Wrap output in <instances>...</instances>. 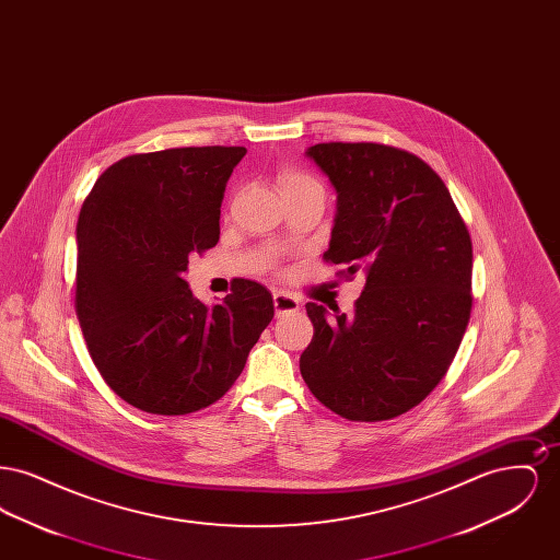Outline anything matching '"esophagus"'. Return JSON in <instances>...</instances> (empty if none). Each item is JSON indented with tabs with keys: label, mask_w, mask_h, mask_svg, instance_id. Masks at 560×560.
I'll use <instances>...</instances> for the list:
<instances>
[{
	"label": "esophagus",
	"mask_w": 560,
	"mask_h": 560,
	"mask_svg": "<svg viewBox=\"0 0 560 560\" xmlns=\"http://www.w3.org/2000/svg\"><path fill=\"white\" fill-rule=\"evenodd\" d=\"M272 302H275V313L277 317L288 315V313H295L300 308V302L293 298L292 293L275 292L272 293Z\"/></svg>",
	"instance_id": "esophagus-1"
}]
</instances>
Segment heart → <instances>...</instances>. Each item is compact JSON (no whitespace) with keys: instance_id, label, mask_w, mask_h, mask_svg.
<instances>
[{"instance_id":"1","label":"heart","mask_w":560,"mask_h":560,"mask_svg":"<svg viewBox=\"0 0 560 560\" xmlns=\"http://www.w3.org/2000/svg\"><path fill=\"white\" fill-rule=\"evenodd\" d=\"M302 185H319V183L302 172H295V170H285L279 176V188L302 187Z\"/></svg>"}]
</instances>
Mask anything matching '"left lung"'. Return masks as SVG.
Segmentation results:
<instances>
[{"mask_svg": "<svg viewBox=\"0 0 560 560\" xmlns=\"http://www.w3.org/2000/svg\"><path fill=\"white\" fill-rule=\"evenodd\" d=\"M306 158L336 190L327 262L363 272L347 317L308 302L315 336L300 372L347 420H390L447 373L472 308V243L452 195L424 161L375 142H325Z\"/></svg>", "mask_w": 560, "mask_h": 560, "instance_id": "1", "label": "left lung"}]
</instances>
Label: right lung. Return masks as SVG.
Returning a JSON list of instances; mask_svg holds the SVG:
<instances>
[{
  "mask_svg": "<svg viewBox=\"0 0 560 560\" xmlns=\"http://www.w3.org/2000/svg\"><path fill=\"white\" fill-rule=\"evenodd\" d=\"M243 147H185L117 161L78 220L75 308L115 395L160 416L220 399L275 315L265 285L237 279L218 304L195 298L188 256L220 240L224 188Z\"/></svg>",
  "mask_w": 560,
  "mask_h": 560,
  "instance_id": "right-lung-1",
  "label": "right lung"
}]
</instances>
